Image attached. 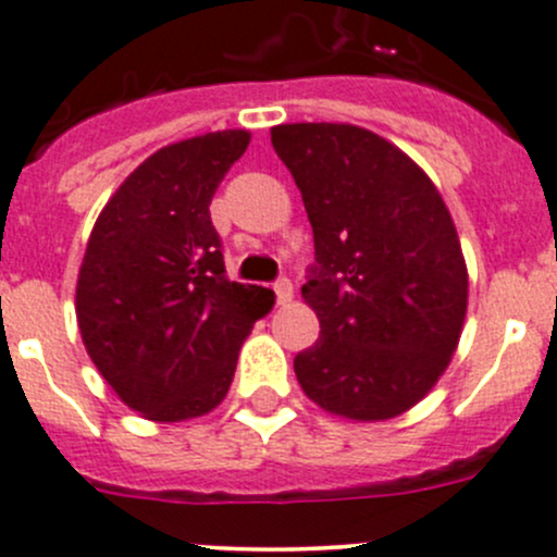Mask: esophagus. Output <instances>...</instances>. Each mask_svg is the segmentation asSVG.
<instances>
[{
    "mask_svg": "<svg viewBox=\"0 0 557 557\" xmlns=\"http://www.w3.org/2000/svg\"><path fill=\"white\" fill-rule=\"evenodd\" d=\"M274 294H277V305H290L294 301V285H290V280H277L274 283Z\"/></svg>",
    "mask_w": 557,
    "mask_h": 557,
    "instance_id": "1",
    "label": "esophagus"
}]
</instances>
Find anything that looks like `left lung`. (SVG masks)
<instances>
[{
    "mask_svg": "<svg viewBox=\"0 0 557 557\" xmlns=\"http://www.w3.org/2000/svg\"><path fill=\"white\" fill-rule=\"evenodd\" d=\"M315 239L301 299L321 337L294 359L318 408L386 422L428 397L455 356L468 267L455 220L403 149L343 122L272 127Z\"/></svg>",
    "mask_w": 557,
    "mask_h": 557,
    "instance_id": "1",
    "label": "left lung"
}]
</instances>
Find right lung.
Listing matches in <instances>:
<instances>
[{
	"instance_id": "obj_1",
	"label": "right lung",
	"mask_w": 557,
	"mask_h": 557,
	"mask_svg": "<svg viewBox=\"0 0 557 557\" xmlns=\"http://www.w3.org/2000/svg\"><path fill=\"white\" fill-rule=\"evenodd\" d=\"M250 144L218 129L169 144L108 198L86 242L75 318L86 354L149 422L207 416L274 294L225 277L209 203Z\"/></svg>"
}]
</instances>
